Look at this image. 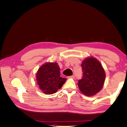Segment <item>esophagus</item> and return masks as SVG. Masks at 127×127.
Masks as SVG:
<instances>
[{
    "label": "esophagus",
    "instance_id": "34e87169",
    "mask_svg": "<svg viewBox=\"0 0 127 127\" xmlns=\"http://www.w3.org/2000/svg\"><path fill=\"white\" fill-rule=\"evenodd\" d=\"M68 78H72V79H74V78H75V76H73V75H72V76H68Z\"/></svg>",
    "mask_w": 127,
    "mask_h": 127
}]
</instances>
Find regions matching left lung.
I'll return each mask as SVG.
<instances>
[{"instance_id": "8db88e82", "label": "left lung", "mask_w": 127, "mask_h": 127, "mask_svg": "<svg viewBox=\"0 0 127 127\" xmlns=\"http://www.w3.org/2000/svg\"><path fill=\"white\" fill-rule=\"evenodd\" d=\"M83 77L78 80L80 91L88 96L100 91L104 83L105 73L101 63L94 57L84 59L82 64Z\"/></svg>"}]
</instances>
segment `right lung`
Returning a JSON list of instances; mask_svg holds the SVG:
<instances>
[{
    "label": "right lung",
    "instance_id": "right-lung-1",
    "mask_svg": "<svg viewBox=\"0 0 127 127\" xmlns=\"http://www.w3.org/2000/svg\"><path fill=\"white\" fill-rule=\"evenodd\" d=\"M60 68L57 63H48L41 66L36 75L38 85L46 94H52L61 88L66 79L60 77Z\"/></svg>",
    "mask_w": 127,
    "mask_h": 127
}]
</instances>
